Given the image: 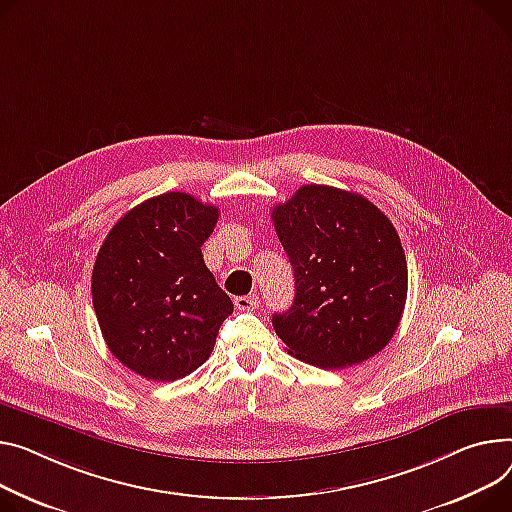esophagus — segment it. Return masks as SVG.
I'll use <instances>...</instances> for the list:
<instances>
[{
  "instance_id": "34e87169",
  "label": "esophagus",
  "mask_w": 512,
  "mask_h": 512,
  "mask_svg": "<svg viewBox=\"0 0 512 512\" xmlns=\"http://www.w3.org/2000/svg\"><path fill=\"white\" fill-rule=\"evenodd\" d=\"M234 306L238 311H255L259 306V296L257 294H249V296H236L234 298Z\"/></svg>"
}]
</instances>
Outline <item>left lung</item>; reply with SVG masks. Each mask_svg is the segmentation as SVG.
Listing matches in <instances>:
<instances>
[{
    "instance_id": "obj_1",
    "label": "left lung",
    "mask_w": 512,
    "mask_h": 512,
    "mask_svg": "<svg viewBox=\"0 0 512 512\" xmlns=\"http://www.w3.org/2000/svg\"><path fill=\"white\" fill-rule=\"evenodd\" d=\"M296 296L274 315L288 352L319 368L379 354L399 327L407 263L391 220L358 193L302 185L271 210Z\"/></svg>"
}]
</instances>
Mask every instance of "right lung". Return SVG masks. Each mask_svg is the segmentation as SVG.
<instances>
[{"label": "right lung", "mask_w": 512, "mask_h": 512, "mask_svg": "<svg viewBox=\"0 0 512 512\" xmlns=\"http://www.w3.org/2000/svg\"><path fill=\"white\" fill-rule=\"evenodd\" d=\"M220 210L168 191L129 210L92 269V304L111 354L140 377H187L214 350L230 296L203 263Z\"/></svg>", "instance_id": "add662e5"}]
</instances>
